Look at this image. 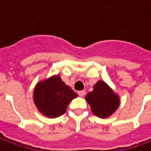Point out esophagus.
I'll return each mask as SVG.
<instances>
[{"label": "esophagus", "mask_w": 151, "mask_h": 151, "mask_svg": "<svg viewBox=\"0 0 151 151\" xmlns=\"http://www.w3.org/2000/svg\"><path fill=\"white\" fill-rule=\"evenodd\" d=\"M78 95L80 96H84L85 95H86V91H85L84 90H83V91H79Z\"/></svg>", "instance_id": "1"}]
</instances>
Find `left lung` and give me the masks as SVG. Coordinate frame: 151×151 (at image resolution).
I'll use <instances>...</instances> for the list:
<instances>
[{"instance_id":"1","label":"left lung","mask_w":151,"mask_h":151,"mask_svg":"<svg viewBox=\"0 0 151 151\" xmlns=\"http://www.w3.org/2000/svg\"><path fill=\"white\" fill-rule=\"evenodd\" d=\"M86 100L90 105L91 112L101 119L112 115L119 106V97L102 81H97L93 91L86 96Z\"/></svg>"}]
</instances>
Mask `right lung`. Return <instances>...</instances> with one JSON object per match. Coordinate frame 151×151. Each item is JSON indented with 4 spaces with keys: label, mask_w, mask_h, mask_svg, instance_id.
<instances>
[{
    "label": "right lung",
    "mask_w": 151,
    "mask_h": 151,
    "mask_svg": "<svg viewBox=\"0 0 151 151\" xmlns=\"http://www.w3.org/2000/svg\"><path fill=\"white\" fill-rule=\"evenodd\" d=\"M77 94L62 81L60 76L39 81L33 91V101L38 110L48 118H57L65 113L68 104Z\"/></svg>",
    "instance_id": "1"
}]
</instances>
